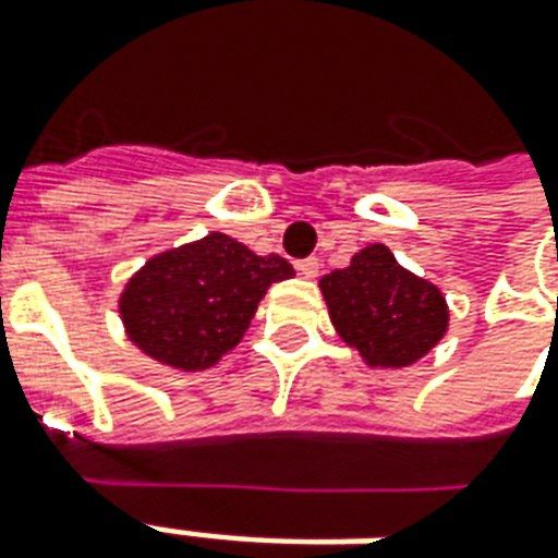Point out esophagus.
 Listing matches in <instances>:
<instances>
[{"label": "esophagus", "mask_w": 558, "mask_h": 558, "mask_svg": "<svg viewBox=\"0 0 558 558\" xmlns=\"http://www.w3.org/2000/svg\"><path fill=\"white\" fill-rule=\"evenodd\" d=\"M295 268H299V275H302V278H317V271H320V263H317V259L311 256V259H299V265H295Z\"/></svg>", "instance_id": "esophagus-1"}]
</instances>
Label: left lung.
Instances as JSON below:
<instances>
[{"mask_svg": "<svg viewBox=\"0 0 558 558\" xmlns=\"http://www.w3.org/2000/svg\"><path fill=\"white\" fill-rule=\"evenodd\" d=\"M329 320L373 369L412 366L449 332V305L437 283L412 275L385 244L351 256L320 278Z\"/></svg>", "mask_w": 558, "mask_h": 558, "instance_id": "obj_1", "label": "left lung"}]
</instances>
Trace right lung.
<instances>
[{
  "instance_id": "right-lung-1",
  "label": "right lung",
  "mask_w": 558,
  "mask_h": 558,
  "mask_svg": "<svg viewBox=\"0 0 558 558\" xmlns=\"http://www.w3.org/2000/svg\"><path fill=\"white\" fill-rule=\"evenodd\" d=\"M293 265L256 256L222 231L165 250L124 283L119 314L128 339L161 366L198 373L244 339L271 283Z\"/></svg>"
}]
</instances>
